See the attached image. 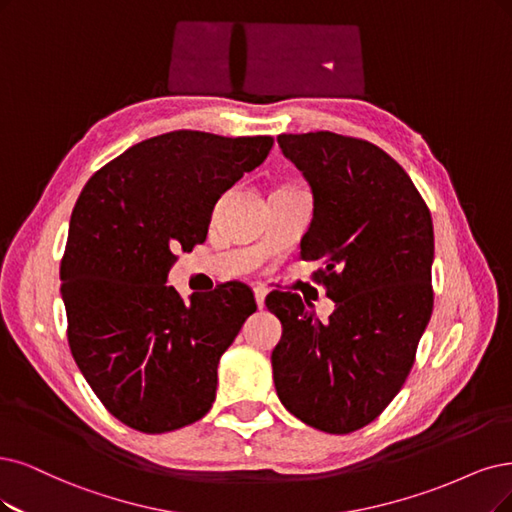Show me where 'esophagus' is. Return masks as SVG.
<instances>
[{
    "mask_svg": "<svg viewBox=\"0 0 512 512\" xmlns=\"http://www.w3.org/2000/svg\"><path fill=\"white\" fill-rule=\"evenodd\" d=\"M266 295H268L266 287H255V299H257V306L259 308L266 306Z\"/></svg>",
    "mask_w": 512,
    "mask_h": 512,
    "instance_id": "esophagus-1",
    "label": "esophagus"
}]
</instances>
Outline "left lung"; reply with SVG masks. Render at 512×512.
<instances>
[{
	"mask_svg": "<svg viewBox=\"0 0 512 512\" xmlns=\"http://www.w3.org/2000/svg\"><path fill=\"white\" fill-rule=\"evenodd\" d=\"M278 145L314 192L301 259L323 263L312 280L335 312L323 323L297 293L268 295L282 323L274 384L295 418L346 434L392 403L415 363L434 306L432 217L405 168L365 139L316 130Z\"/></svg>",
	"mask_w": 512,
	"mask_h": 512,
	"instance_id": "obj_1",
	"label": "left lung"
}]
</instances>
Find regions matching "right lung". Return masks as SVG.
<instances>
[{"instance_id": "add662e5", "label": "right lung", "mask_w": 512, "mask_h": 512, "mask_svg": "<svg viewBox=\"0 0 512 512\" xmlns=\"http://www.w3.org/2000/svg\"><path fill=\"white\" fill-rule=\"evenodd\" d=\"M272 145L175 130L132 145L84 185L61 259L67 342L122 424L160 434L211 409L219 358L257 310L255 295L230 280L183 301L166 276L177 251L206 240L217 198Z\"/></svg>"}]
</instances>
